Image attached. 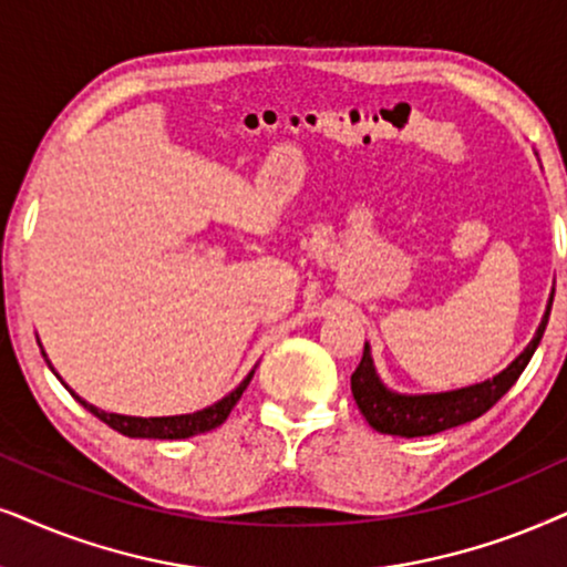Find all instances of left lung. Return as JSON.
Wrapping results in <instances>:
<instances>
[{"label":"left lung","instance_id":"8db88e82","mask_svg":"<svg viewBox=\"0 0 567 567\" xmlns=\"http://www.w3.org/2000/svg\"><path fill=\"white\" fill-rule=\"evenodd\" d=\"M549 308L551 298L544 311V319L539 329H536L534 340L528 342L526 350L515 358L511 367L499 371L497 377L486 379V382L461 386V390L450 392H434V395H400V392L386 390L382 379H379L374 361H371V348L369 342L363 346V358L358 363V369L350 377V390H353L358 411L363 413V419L369 421V426H374L382 434H395V436H429L440 434L444 429H453L468 421L484 415L489 408L505 395L511 386L518 382L523 369L532 361L534 350L539 348L544 329L549 321Z\"/></svg>","mask_w":567,"mask_h":567}]
</instances>
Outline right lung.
Returning a JSON list of instances; mask_svg holds the SVG:
<instances>
[{
    "label": "right lung",
    "instance_id": "obj_1",
    "mask_svg": "<svg viewBox=\"0 0 567 567\" xmlns=\"http://www.w3.org/2000/svg\"><path fill=\"white\" fill-rule=\"evenodd\" d=\"M49 369H52V363H49ZM54 374H56V371H54ZM250 379H254V371H250V374L243 379L238 386H235L230 395L217 400V403L204 408V411L183 413V415H156V419H141V415H123V413H106V411H102V408L85 403L83 398H78L75 392L62 382V379H60V382L68 386L70 395H73L78 403L85 408V411H91L93 415H96V419H102L106 426L114 429V432H120L125 436H138V440H188V436L212 432V429L225 424L227 415H230L235 405H238L240 395L246 392V386L250 384Z\"/></svg>",
    "mask_w": 567,
    "mask_h": 567
}]
</instances>
